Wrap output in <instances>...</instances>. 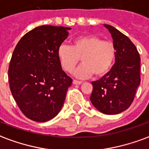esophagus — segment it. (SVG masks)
<instances>
[{
  "label": "esophagus",
  "instance_id": "1",
  "mask_svg": "<svg viewBox=\"0 0 149 149\" xmlns=\"http://www.w3.org/2000/svg\"><path fill=\"white\" fill-rule=\"evenodd\" d=\"M72 83H73V84H82V82H81V81H77V80H73Z\"/></svg>",
  "mask_w": 149,
  "mask_h": 149
}]
</instances>
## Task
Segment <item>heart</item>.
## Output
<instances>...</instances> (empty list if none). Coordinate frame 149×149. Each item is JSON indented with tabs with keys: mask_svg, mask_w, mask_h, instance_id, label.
<instances>
[{
	"mask_svg": "<svg viewBox=\"0 0 149 149\" xmlns=\"http://www.w3.org/2000/svg\"><path fill=\"white\" fill-rule=\"evenodd\" d=\"M116 47L112 41L103 40L93 34H85L75 37L72 45H62L57 49V56L63 69L72 72L76 65L81 61L74 74L84 79L94 74L102 77L112 68L116 57Z\"/></svg>",
	"mask_w": 149,
	"mask_h": 149,
	"instance_id": "b5f03b06",
	"label": "heart"
}]
</instances>
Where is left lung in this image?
I'll list each match as a JSON object with an SVG mask.
<instances>
[{"label":"left lung","instance_id":"left-lung-1","mask_svg":"<svg viewBox=\"0 0 149 149\" xmlns=\"http://www.w3.org/2000/svg\"><path fill=\"white\" fill-rule=\"evenodd\" d=\"M104 26L110 32L115 45V64L100 80L92 82L90 100L100 112L114 115L128 109L134 100L141 83V57L127 36L111 25Z\"/></svg>","mask_w":149,"mask_h":149}]
</instances>
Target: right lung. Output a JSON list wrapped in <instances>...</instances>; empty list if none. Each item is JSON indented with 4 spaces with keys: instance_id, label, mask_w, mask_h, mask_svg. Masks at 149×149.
<instances>
[{
    "instance_id": "1",
    "label": "right lung",
    "mask_w": 149,
    "mask_h": 149,
    "mask_svg": "<svg viewBox=\"0 0 149 149\" xmlns=\"http://www.w3.org/2000/svg\"><path fill=\"white\" fill-rule=\"evenodd\" d=\"M70 28L42 25L24 35L8 67L12 95L26 117L45 122L58 114L72 82L62 70L57 49Z\"/></svg>"
}]
</instances>
